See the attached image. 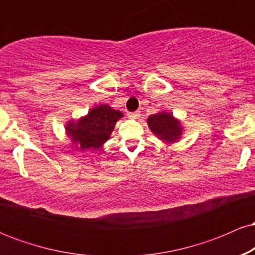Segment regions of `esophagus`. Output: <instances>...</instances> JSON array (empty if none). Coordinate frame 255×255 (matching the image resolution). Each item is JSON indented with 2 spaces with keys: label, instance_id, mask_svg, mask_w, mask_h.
I'll use <instances>...</instances> for the list:
<instances>
[{
  "label": "esophagus",
  "instance_id": "34e87169",
  "mask_svg": "<svg viewBox=\"0 0 255 255\" xmlns=\"http://www.w3.org/2000/svg\"><path fill=\"white\" fill-rule=\"evenodd\" d=\"M127 116L129 119H139L140 113H139V111H133V113H128Z\"/></svg>",
  "mask_w": 255,
  "mask_h": 255
}]
</instances>
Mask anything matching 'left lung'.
<instances>
[{"instance_id": "obj_1", "label": "left lung", "mask_w": 255, "mask_h": 255, "mask_svg": "<svg viewBox=\"0 0 255 255\" xmlns=\"http://www.w3.org/2000/svg\"><path fill=\"white\" fill-rule=\"evenodd\" d=\"M147 124L151 130L166 142L175 141L181 135L180 124L172 118L171 114L163 111L156 115H151L147 120Z\"/></svg>"}]
</instances>
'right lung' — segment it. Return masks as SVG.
I'll use <instances>...</instances> for the list:
<instances>
[{"label":"right lung","instance_id":"add662e5","mask_svg":"<svg viewBox=\"0 0 255 255\" xmlns=\"http://www.w3.org/2000/svg\"><path fill=\"white\" fill-rule=\"evenodd\" d=\"M120 118H122V113L119 110L111 109L109 105H99L79 120L78 124L67 126V133L73 142L80 146V150L98 148L109 139Z\"/></svg>","mask_w":255,"mask_h":255}]
</instances>
